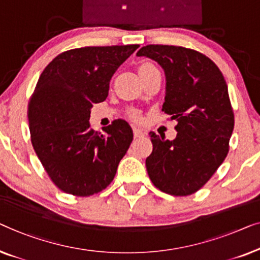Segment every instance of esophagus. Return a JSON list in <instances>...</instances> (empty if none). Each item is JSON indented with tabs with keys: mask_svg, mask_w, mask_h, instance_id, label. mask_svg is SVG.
Masks as SVG:
<instances>
[{
	"mask_svg": "<svg viewBox=\"0 0 260 260\" xmlns=\"http://www.w3.org/2000/svg\"><path fill=\"white\" fill-rule=\"evenodd\" d=\"M133 134H134V138H140V137H142V135H144V132H142L141 129H139V128H134Z\"/></svg>",
	"mask_w": 260,
	"mask_h": 260,
	"instance_id": "34e87169",
	"label": "esophagus"
}]
</instances>
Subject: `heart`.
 <instances>
[{
    "instance_id": "b5f03b06",
    "label": "heart",
    "mask_w": 260,
    "mask_h": 260,
    "mask_svg": "<svg viewBox=\"0 0 260 260\" xmlns=\"http://www.w3.org/2000/svg\"><path fill=\"white\" fill-rule=\"evenodd\" d=\"M155 66H153L152 63H148V62H145V63H142L140 66V68H139V72L141 73H146V72H151V71H155Z\"/></svg>"
}]
</instances>
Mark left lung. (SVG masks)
Listing matches in <instances>:
<instances>
[{"instance_id": "left-lung-1", "label": "left lung", "mask_w": 260, "mask_h": 260, "mask_svg": "<svg viewBox=\"0 0 260 260\" xmlns=\"http://www.w3.org/2000/svg\"><path fill=\"white\" fill-rule=\"evenodd\" d=\"M137 56L151 58L164 69L162 112L178 122L174 140L149 133V179L168 194L189 196L206 184L229 153L235 115L228 85L214 62L196 50L149 45Z\"/></svg>"}]
</instances>
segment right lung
Returning <instances> with one entry per match:
<instances>
[{"instance_id": "add662e5", "label": "right lung", "mask_w": 260, "mask_h": 260, "mask_svg": "<svg viewBox=\"0 0 260 260\" xmlns=\"http://www.w3.org/2000/svg\"><path fill=\"white\" fill-rule=\"evenodd\" d=\"M139 45L83 47L57 55L45 68L28 108L31 144L61 191L87 197L111 184L133 131L125 120L90 128V111L108 96L109 82Z\"/></svg>"}]
</instances>
